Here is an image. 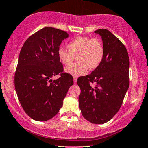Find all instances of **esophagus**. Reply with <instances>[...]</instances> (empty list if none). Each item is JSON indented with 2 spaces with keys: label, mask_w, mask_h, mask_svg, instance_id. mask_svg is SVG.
<instances>
[{
  "label": "esophagus",
  "mask_w": 148,
  "mask_h": 148,
  "mask_svg": "<svg viewBox=\"0 0 148 148\" xmlns=\"http://www.w3.org/2000/svg\"><path fill=\"white\" fill-rule=\"evenodd\" d=\"M77 77H74V84L77 83Z\"/></svg>",
  "instance_id": "1"
}]
</instances>
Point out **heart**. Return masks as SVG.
Wrapping results in <instances>:
<instances>
[{"mask_svg":"<svg viewBox=\"0 0 148 148\" xmlns=\"http://www.w3.org/2000/svg\"><path fill=\"white\" fill-rule=\"evenodd\" d=\"M66 50L60 47L58 50L59 61L64 65H69L77 57L78 62L66 67L65 71L74 77L84 75L89 68L95 69L102 62L104 48L101 40L88 36H78L67 44Z\"/></svg>","mask_w":148,"mask_h":148,"instance_id":"1","label":"heart"}]
</instances>
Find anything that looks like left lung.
<instances>
[{"instance_id":"obj_1","label":"left lung","mask_w":148,"mask_h":148,"mask_svg":"<svg viewBox=\"0 0 148 148\" xmlns=\"http://www.w3.org/2000/svg\"><path fill=\"white\" fill-rule=\"evenodd\" d=\"M102 37V62L90 74L80 77L79 104L83 117L94 124H104L117 114L129 88L130 60L125 45L110 31H95Z\"/></svg>"}]
</instances>
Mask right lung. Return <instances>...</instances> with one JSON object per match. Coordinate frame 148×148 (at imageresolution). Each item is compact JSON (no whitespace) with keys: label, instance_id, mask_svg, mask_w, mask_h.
<instances>
[{"label":"right lung","instance_id":"right-lung-1","mask_svg":"<svg viewBox=\"0 0 148 148\" xmlns=\"http://www.w3.org/2000/svg\"><path fill=\"white\" fill-rule=\"evenodd\" d=\"M64 31L46 27L31 35L21 49L15 73V89L25 112L33 120L47 121L63 105L71 85V74L63 72L58 50L68 38ZM60 74L58 80L51 78Z\"/></svg>","mask_w":148,"mask_h":148}]
</instances>
